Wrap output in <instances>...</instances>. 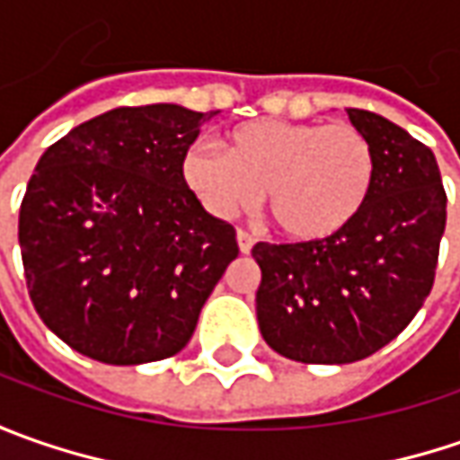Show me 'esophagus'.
Here are the masks:
<instances>
[{"label":"esophagus","instance_id":"esophagus-1","mask_svg":"<svg viewBox=\"0 0 460 460\" xmlns=\"http://www.w3.org/2000/svg\"><path fill=\"white\" fill-rule=\"evenodd\" d=\"M253 243H256V238H253L251 233H245V230H238V248H240V253H251Z\"/></svg>","mask_w":460,"mask_h":460}]
</instances>
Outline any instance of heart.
I'll return each instance as SVG.
<instances>
[{
	"label": "heart",
	"instance_id": "1",
	"mask_svg": "<svg viewBox=\"0 0 460 460\" xmlns=\"http://www.w3.org/2000/svg\"><path fill=\"white\" fill-rule=\"evenodd\" d=\"M181 176L202 204L230 217L258 202L279 233L323 240L361 215L376 176L368 137L348 125L256 119L227 135L225 153L207 143L189 146Z\"/></svg>",
	"mask_w": 460,
	"mask_h": 460
}]
</instances>
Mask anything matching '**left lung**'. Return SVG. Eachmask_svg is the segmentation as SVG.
<instances>
[{"mask_svg": "<svg viewBox=\"0 0 460 460\" xmlns=\"http://www.w3.org/2000/svg\"><path fill=\"white\" fill-rule=\"evenodd\" d=\"M376 158L361 215L305 243H256L263 341L299 363H353L392 343L433 289L446 189L433 151L386 117L348 110Z\"/></svg>", "mask_w": 460, "mask_h": 460, "instance_id": "8db88e82", "label": "left lung"}]
</instances>
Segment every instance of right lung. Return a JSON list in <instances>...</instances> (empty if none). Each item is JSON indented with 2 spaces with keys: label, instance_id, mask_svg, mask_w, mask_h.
<instances>
[{
  "label": "right lung",
  "instance_id": "obj_1",
  "mask_svg": "<svg viewBox=\"0 0 460 460\" xmlns=\"http://www.w3.org/2000/svg\"><path fill=\"white\" fill-rule=\"evenodd\" d=\"M204 117L117 107L56 140L27 181V292L45 325L94 361L176 356L238 258L235 227L204 212L181 176Z\"/></svg>",
  "mask_w": 460,
  "mask_h": 460
}]
</instances>
